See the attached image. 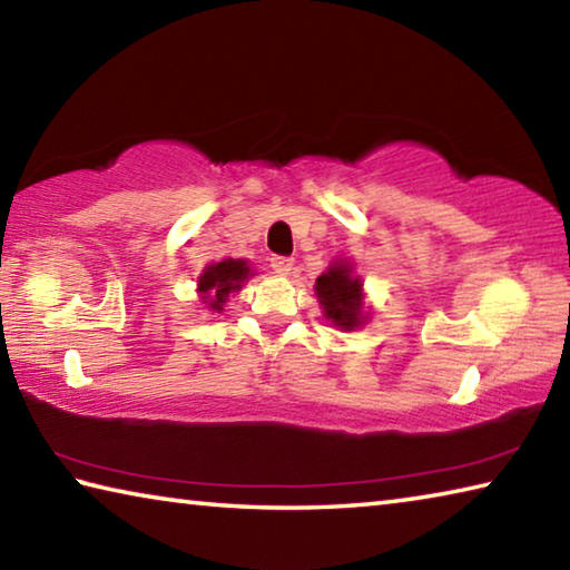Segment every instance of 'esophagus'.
Instances as JSON below:
<instances>
[{
    "label": "esophagus",
    "instance_id": "esophagus-1",
    "mask_svg": "<svg viewBox=\"0 0 570 570\" xmlns=\"http://www.w3.org/2000/svg\"><path fill=\"white\" fill-rule=\"evenodd\" d=\"M268 262H272V268L276 274H292V268H294V258H288V256H272Z\"/></svg>",
    "mask_w": 570,
    "mask_h": 570
}]
</instances>
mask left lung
I'll return each instance as SVG.
<instances>
[{
  "mask_svg": "<svg viewBox=\"0 0 570 570\" xmlns=\"http://www.w3.org/2000/svg\"><path fill=\"white\" fill-rule=\"evenodd\" d=\"M316 296L324 306V316L342 330H354L362 322V282L352 276V268L344 264L332 266L316 278Z\"/></svg>",
  "mask_w": 570,
  "mask_h": 570,
  "instance_id": "1",
  "label": "left lung"
}]
</instances>
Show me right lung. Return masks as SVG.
Instances as JSON below:
<instances>
[{
    "mask_svg": "<svg viewBox=\"0 0 570 570\" xmlns=\"http://www.w3.org/2000/svg\"><path fill=\"white\" fill-rule=\"evenodd\" d=\"M250 268L246 266V262L240 258H226V262L208 266L204 276H200V292L210 294V308L224 306V302L228 298L230 292H238L240 282L248 276Z\"/></svg>",
    "mask_w": 570,
    "mask_h": 570,
    "instance_id": "add662e5",
    "label": "right lung"
}]
</instances>
